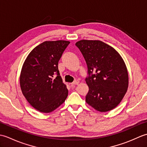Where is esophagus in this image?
Wrapping results in <instances>:
<instances>
[{"mask_svg":"<svg viewBox=\"0 0 147 147\" xmlns=\"http://www.w3.org/2000/svg\"><path fill=\"white\" fill-rule=\"evenodd\" d=\"M79 83H80V82H79L78 80H75L74 82H73V83H71V85H78Z\"/></svg>","mask_w":147,"mask_h":147,"instance_id":"1","label":"esophagus"}]
</instances>
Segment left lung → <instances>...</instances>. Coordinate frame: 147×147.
<instances>
[{"label": "left lung", "instance_id": "8db88e82", "mask_svg": "<svg viewBox=\"0 0 147 147\" xmlns=\"http://www.w3.org/2000/svg\"><path fill=\"white\" fill-rule=\"evenodd\" d=\"M76 45L85 59L88 73L92 74L86 78L89 87L86 102L99 112L112 110L128 88V73L123 59L113 47L100 40H82Z\"/></svg>", "mask_w": 147, "mask_h": 147}]
</instances>
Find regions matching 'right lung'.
<instances>
[{
	"label": "right lung",
	"mask_w": 147,
	"mask_h": 147,
	"mask_svg": "<svg viewBox=\"0 0 147 147\" xmlns=\"http://www.w3.org/2000/svg\"><path fill=\"white\" fill-rule=\"evenodd\" d=\"M70 42L45 41L30 52L21 69V92L36 110L49 113L65 102L68 95L66 85L58 69V62ZM56 74L58 76L53 79Z\"/></svg>",
	"instance_id": "obj_1"
}]
</instances>
